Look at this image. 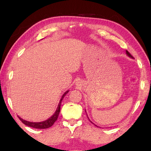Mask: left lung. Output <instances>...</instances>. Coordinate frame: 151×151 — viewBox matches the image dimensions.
Returning a JSON list of instances; mask_svg holds the SVG:
<instances>
[{
	"label": "left lung",
	"mask_w": 151,
	"mask_h": 151,
	"mask_svg": "<svg viewBox=\"0 0 151 151\" xmlns=\"http://www.w3.org/2000/svg\"><path fill=\"white\" fill-rule=\"evenodd\" d=\"M126 52H127V55H128V56H129V57H131V58H133V57H132V56L131 55V54H130V53L129 52V51H126ZM88 120H89V119H88ZM89 121H90V120H89Z\"/></svg>",
	"instance_id": "obj_1"
}]
</instances>
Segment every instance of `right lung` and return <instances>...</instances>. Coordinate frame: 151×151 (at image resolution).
<instances>
[{"mask_svg":"<svg viewBox=\"0 0 151 151\" xmlns=\"http://www.w3.org/2000/svg\"><path fill=\"white\" fill-rule=\"evenodd\" d=\"M68 93V91H66L65 93L63 94V95L62 96V98H61V99H60V101L59 102V104H58L57 109V110H56V111L54 113V114H53V115L51 117H50L49 119L46 120V121H42V122H29V121H25V120H23L22 119L20 118V117L19 116V119L22 121V122H23V123L25 125L30 127L32 128H35V129H48V128L52 127L53 124L55 123V122L57 120L58 114H59V113H60V105H61V103H62L63 99Z\"/></svg>","mask_w":151,"mask_h":151,"instance_id":"1","label":"right lung"}]
</instances>
